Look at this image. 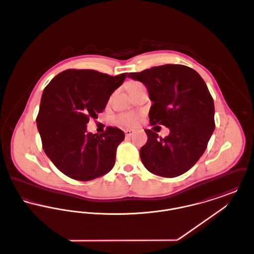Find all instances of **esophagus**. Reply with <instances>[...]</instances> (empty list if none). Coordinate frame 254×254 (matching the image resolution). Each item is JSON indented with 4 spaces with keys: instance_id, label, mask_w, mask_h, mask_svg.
Listing matches in <instances>:
<instances>
[{
    "instance_id": "34e87169",
    "label": "esophagus",
    "mask_w": 254,
    "mask_h": 254,
    "mask_svg": "<svg viewBox=\"0 0 254 254\" xmlns=\"http://www.w3.org/2000/svg\"><path fill=\"white\" fill-rule=\"evenodd\" d=\"M133 133H134V130H132V129H126V130H125V134H126V136H127V137L133 135Z\"/></svg>"
}]
</instances>
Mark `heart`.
<instances>
[{"instance_id":"1","label":"heart","mask_w":254,"mask_h":254,"mask_svg":"<svg viewBox=\"0 0 254 254\" xmlns=\"http://www.w3.org/2000/svg\"><path fill=\"white\" fill-rule=\"evenodd\" d=\"M140 85H142V84L138 82H130L128 85V89L131 91ZM115 122L124 127H135L139 122V116L131 112H123L115 117Z\"/></svg>"}]
</instances>
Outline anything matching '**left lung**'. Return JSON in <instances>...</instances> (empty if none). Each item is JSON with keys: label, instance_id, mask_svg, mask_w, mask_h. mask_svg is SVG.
Returning a JSON list of instances; mask_svg holds the SVG:
<instances>
[{"label": "left lung", "instance_id": "left-lung-1", "mask_svg": "<svg viewBox=\"0 0 254 254\" xmlns=\"http://www.w3.org/2000/svg\"><path fill=\"white\" fill-rule=\"evenodd\" d=\"M142 82L152 106L150 125L169 127V136L145 129L147 142L140 149L145 169L172 178L191 169L205 152L215 128L214 103L205 81L194 69L182 64H164L131 72Z\"/></svg>", "mask_w": 254, "mask_h": 254}]
</instances>
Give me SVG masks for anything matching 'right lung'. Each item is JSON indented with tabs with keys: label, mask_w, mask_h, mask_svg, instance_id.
Returning <instances> with one entry per match:
<instances>
[{
	"label": "right lung",
	"mask_w": 254,
	"mask_h": 254,
	"mask_svg": "<svg viewBox=\"0 0 254 254\" xmlns=\"http://www.w3.org/2000/svg\"><path fill=\"white\" fill-rule=\"evenodd\" d=\"M127 76L68 69L55 76L44 89L37 127L47 156L64 175L90 181L114 167L125 133L108 127L100 135L92 134L86 132V124L91 117L98 118Z\"/></svg>",
	"instance_id": "1"
}]
</instances>
